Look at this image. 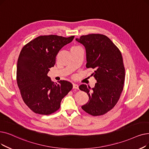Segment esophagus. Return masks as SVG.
<instances>
[{
  "label": "esophagus",
  "mask_w": 149,
  "mask_h": 149,
  "mask_svg": "<svg viewBox=\"0 0 149 149\" xmlns=\"http://www.w3.org/2000/svg\"><path fill=\"white\" fill-rule=\"evenodd\" d=\"M73 88H74V89H79V85H77V84H75V83H74V84H73Z\"/></svg>",
  "instance_id": "1"
}]
</instances>
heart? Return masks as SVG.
I'll use <instances>...</instances> for the list:
<instances>
[{"instance_id":"b5f03b06","label":"heart","mask_w":149,"mask_h":149,"mask_svg":"<svg viewBox=\"0 0 149 149\" xmlns=\"http://www.w3.org/2000/svg\"><path fill=\"white\" fill-rule=\"evenodd\" d=\"M77 47H76V46H75V47H73L72 48H77Z\"/></svg>"}]
</instances>
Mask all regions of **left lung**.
I'll list each match as a JSON object with an SVG mask.
<instances>
[{
    "mask_svg": "<svg viewBox=\"0 0 149 149\" xmlns=\"http://www.w3.org/2000/svg\"><path fill=\"white\" fill-rule=\"evenodd\" d=\"M75 40L85 47L86 66L94 69L91 75L97 80L93 88L86 85L79 86L89 96L88 102L81 108L92 116L103 115L116 105L124 88L125 68L122 54L105 35L89 34Z\"/></svg>",
    "mask_w": 149,
    "mask_h": 149,
    "instance_id": "left-lung-1",
    "label": "left lung"
}]
</instances>
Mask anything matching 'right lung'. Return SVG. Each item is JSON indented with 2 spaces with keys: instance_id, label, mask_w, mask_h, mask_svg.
<instances>
[{
  "instance_id": "add662e5",
  "label": "right lung",
  "mask_w": 149,
  "mask_h": 149,
  "mask_svg": "<svg viewBox=\"0 0 149 149\" xmlns=\"http://www.w3.org/2000/svg\"><path fill=\"white\" fill-rule=\"evenodd\" d=\"M74 36H40L24 46L17 64V83L24 102L34 113L49 115L57 111L72 88L70 82L52 81L47 73L54 66L61 49Z\"/></svg>"
}]
</instances>
